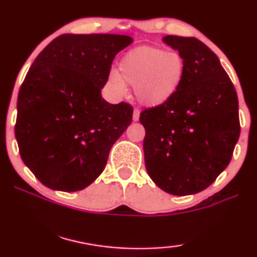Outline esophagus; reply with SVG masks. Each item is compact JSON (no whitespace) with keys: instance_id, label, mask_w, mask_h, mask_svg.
I'll return each mask as SVG.
<instances>
[{"instance_id":"obj_1","label":"esophagus","mask_w":257,"mask_h":257,"mask_svg":"<svg viewBox=\"0 0 257 257\" xmlns=\"http://www.w3.org/2000/svg\"><path fill=\"white\" fill-rule=\"evenodd\" d=\"M139 116H141V112H139V109H135L133 111V115H132V119L133 121H138L139 120Z\"/></svg>"}]
</instances>
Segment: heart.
Here are the masks:
<instances>
[{
    "instance_id": "1",
    "label": "heart",
    "mask_w": 257,
    "mask_h": 257,
    "mask_svg": "<svg viewBox=\"0 0 257 257\" xmlns=\"http://www.w3.org/2000/svg\"><path fill=\"white\" fill-rule=\"evenodd\" d=\"M185 61L176 52L141 46L130 51L120 62V72L112 71L108 84L118 95L126 94V83L135 87L137 100L148 107L168 102L181 87Z\"/></svg>"
}]
</instances>
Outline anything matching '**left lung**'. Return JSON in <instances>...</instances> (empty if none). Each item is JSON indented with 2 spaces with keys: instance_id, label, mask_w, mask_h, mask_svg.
I'll list each match as a JSON object with an SVG mask.
<instances>
[{
  "instance_id": "left-lung-1",
  "label": "left lung",
  "mask_w": 257,
  "mask_h": 257,
  "mask_svg": "<svg viewBox=\"0 0 257 257\" xmlns=\"http://www.w3.org/2000/svg\"><path fill=\"white\" fill-rule=\"evenodd\" d=\"M163 42L178 51L186 69L168 102L142 112L145 166L163 191L194 195L231 161L239 137L237 94L217 55L198 39L166 35Z\"/></svg>"
}]
</instances>
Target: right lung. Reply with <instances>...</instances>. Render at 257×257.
<instances>
[{"mask_svg": "<svg viewBox=\"0 0 257 257\" xmlns=\"http://www.w3.org/2000/svg\"><path fill=\"white\" fill-rule=\"evenodd\" d=\"M133 42L116 34H63L38 55L18 98L20 155L52 190L87 188L132 121L128 104L101 96L115 55Z\"/></svg>", "mask_w": 257, "mask_h": 257, "instance_id": "1", "label": "right lung"}]
</instances>
